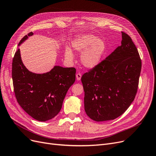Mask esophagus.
I'll list each match as a JSON object with an SVG mask.
<instances>
[{"label":"esophagus","instance_id":"1","mask_svg":"<svg viewBox=\"0 0 156 156\" xmlns=\"http://www.w3.org/2000/svg\"><path fill=\"white\" fill-rule=\"evenodd\" d=\"M76 80L78 81H80L81 80V78H82V74H81L80 73H77L76 74Z\"/></svg>","mask_w":156,"mask_h":156}]
</instances>
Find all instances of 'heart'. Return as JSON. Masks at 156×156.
<instances>
[{"label":"heart","mask_w":156,"mask_h":156,"mask_svg":"<svg viewBox=\"0 0 156 156\" xmlns=\"http://www.w3.org/2000/svg\"><path fill=\"white\" fill-rule=\"evenodd\" d=\"M72 48L78 52H82L80 61L87 68H94L101 61L106 50V44L103 39H98L91 34H83L74 37L71 41ZM65 57L72 60L73 54L69 48L65 50Z\"/></svg>","instance_id":"1"}]
</instances>
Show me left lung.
<instances>
[{"mask_svg": "<svg viewBox=\"0 0 156 156\" xmlns=\"http://www.w3.org/2000/svg\"><path fill=\"white\" fill-rule=\"evenodd\" d=\"M121 45L83 74L84 108L93 120H113L123 114L136 96L141 62L130 36L122 32Z\"/></svg>", "mask_w": 156, "mask_h": 156, "instance_id": "obj_1", "label": "left lung"}]
</instances>
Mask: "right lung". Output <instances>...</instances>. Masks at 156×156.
<instances>
[{
  "mask_svg": "<svg viewBox=\"0 0 156 156\" xmlns=\"http://www.w3.org/2000/svg\"><path fill=\"white\" fill-rule=\"evenodd\" d=\"M34 34L25 36L18 46ZM76 69L55 66L49 72L36 74L23 65L18 48L12 59V78L18 104L32 118L44 122L55 117L62 108L69 87L75 82Z\"/></svg>",
  "mask_w": 156,
  "mask_h": 156,
  "instance_id": "right-lung-1",
  "label": "right lung"
}]
</instances>
